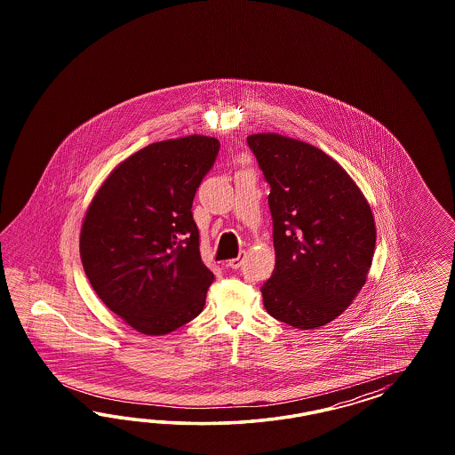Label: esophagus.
<instances>
[{"mask_svg":"<svg viewBox=\"0 0 455 455\" xmlns=\"http://www.w3.org/2000/svg\"><path fill=\"white\" fill-rule=\"evenodd\" d=\"M243 259H245V251H242L236 259L228 260V267H230V268H235V270H236V268H240V265L243 263Z\"/></svg>","mask_w":455,"mask_h":455,"instance_id":"34e87169","label":"esophagus"}]
</instances>
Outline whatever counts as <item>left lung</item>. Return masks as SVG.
<instances>
[{
	"instance_id": "8db88e82",
	"label": "left lung",
	"mask_w": 455,
	"mask_h": 455,
	"mask_svg": "<svg viewBox=\"0 0 455 455\" xmlns=\"http://www.w3.org/2000/svg\"><path fill=\"white\" fill-rule=\"evenodd\" d=\"M248 147L270 185L275 268L263 283L272 317L300 331L339 317L365 285L375 221L357 183L327 153L257 133Z\"/></svg>"
}]
</instances>
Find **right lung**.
Masks as SVG:
<instances>
[{
    "label": "right lung",
    "instance_id": "right-lung-1",
    "mask_svg": "<svg viewBox=\"0 0 455 455\" xmlns=\"http://www.w3.org/2000/svg\"><path fill=\"white\" fill-rule=\"evenodd\" d=\"M219 148L204 135L152 143L111 172L86 210L84 274L101 302L145 335L177 331L204 310L215 276L200 257L192 204Z\"/></svg>",
    "mask_w": 455,
    "mask_h": 455
}]
</instances>
